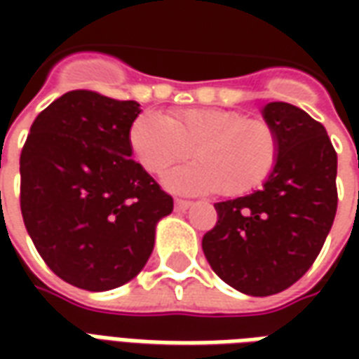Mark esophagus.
Returning a JSON list of instances; mask_svg holds the SVG:
<instances>
[{
    "label": "esophagus",
    "mask_w": 359,
    "mask_h": 359,
    "mask_svg": "<svg viewBox=\"0 0 359 359\" xmlns=\"http://www.w3.org/2000/svg\"><path fill=\"white\" fill-rule=\"evenodd\" d=\"M190 205H192V202H187V200H175V210L177 211H187Z\"/></svg>",
    "instance_id": "1"
}]
</instances>
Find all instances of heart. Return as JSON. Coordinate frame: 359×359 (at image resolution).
<instances>
[{
	"mask_svg": "<svg viewBox=\"0 0 359 359\" xmlns=\"http://www.w3.org/2000/svg\"><path fill=\"white\" fill-rule=\"evenodd\" d=\"M130 146L146 171L161 175L187 157L198 161L165 177L175 192L217 190L241 196L259 187L278 159V136L262 118L231 109H187L165 118L142 113L130 126Z\"/></svg>",
	"mask_w": 359,
	"mask_h": 359,
	"instance_id": "b5f03b06",
	"label": "heart"
}]
</instances>
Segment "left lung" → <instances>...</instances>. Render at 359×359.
I'll return each mask as SVG.
<instances>
[{
    "label": "left lung",
    "mask_w": 359,
    "mask_h": 359,
    "mask_svg": "<svg viewBox=\"0 0 359 359\" xmlns=\"http://www.w3.org/2000/svg\"><path fill=\"white\" fill-rule=\"evenodd\" d=\"M278 136L277 165L264 187L215 203L217 225L203 254L226 285L248 296L292 286L323 248L337 213V151L304 109L271 102L262 109Z\"/></svg>",
    "instance_id": "left-lung-1"
}]
</instances>
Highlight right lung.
<instances>
[{
    "label": "right lung",
    "instance_id": "1",
    "mask_svg": "<svg viewBox=\"0 0 359 359\" xmlns=\"http://www.w3.org/2000/svg\"><path fill=\"white\" fill-rule=\"evenodd\" d=\"M140 103L73 90L36 117L20 154V211L38 254L59 278L92 292L133 280L172 211L133 159Z\"/></svg>",
    "mask_w": 359,
    "mask_h": 359
}]
</instances>
